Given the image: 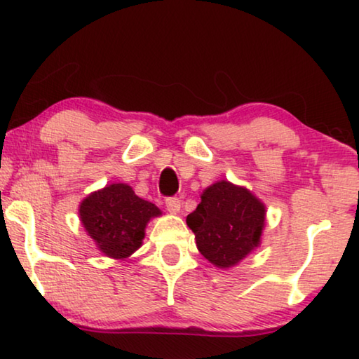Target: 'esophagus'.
Masks as SVG:
<instances>
[{"instance_id":"obj_1","label":"esophagus","mask_w":359,"mask_h":359,"mask_svg":"<svg viewBox=\"0 0 359 359\" xmlns=\"http://www.w3.org/2000/svg\"><path fill=\"white\" fill-rule=\"evenodd\" d=\"M166 208L169 212H172V214H177L180 210V199L171 196V198H166Z\"/></svg>"}]
</instances>
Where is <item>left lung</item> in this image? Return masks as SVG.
<instances>
[{"label": "left lung", "instance_id": "1", "mask_svg": "<svg viewBox=\"0 0 359 359\" xmlns=\"http://www.w3.org/2000/svg\"><path fill=\"white\" fill-rule=\"evenodd\" d=\"M266 209L253 194L226 180L204 190L187 224L198 250L217 267H231L258 247Z\"/></svg>", "mask_w": 359, "mask_h": 359}]
</instances>
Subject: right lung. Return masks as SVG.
Masks as SVG:
<instances>
[{
    "mask_svg": "<svg viewBox=\"0 0 359 359\" xmlns=\"http://www.w3.org/2000/svg\"><path fill=\"white\" fill-rule=\"evenodd\" d=\"M79 214L100 250L120 259L142 245L145 224L161 212L155 204L136 196L130 185L114 184L85 198Z\"/></svg>",
    "mask_w": 359,
    "mask_h": 359,
    "instance_id": "1",
    "label": "right lung"
}]
</instances>
